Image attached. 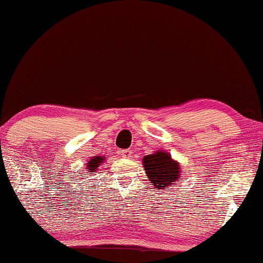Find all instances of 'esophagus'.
I'll list each match as a JSON object with an SVG mask.
<instances>
[{"label":"esophagus","mask_w":263,"mask_h":263,"mask_svg":"<svg viewBox=\"0 0 263 263\" xmlns=\"http://www.w3.org/2000/svg\"><path fill=\"white\" fill-rule=\"evenodd\" d=\"M132 151L130 149H122L121 152H119V155H121L123 158H130L132 157Z\"/></svg>","instance_id":"34e87169"}]
</instances>
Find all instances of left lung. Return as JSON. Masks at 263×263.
Returning a JSON list of instances; mask_svg holds the SVG:
<instances>
[{
  "mask_svg": "<svg viewBox=\"0 0 263 263\" xmlns=\"http://www.w3.org/2000/svg\"><path fill=\"white\" fill-rule=\"evenodd\" d=\"M144 166L146 174L151 180L152 185L157 189L168 190L170 185L179 179L180 166L174 162L168 152L158 151L155 155L144 157Z\"/></svg>",
  "mask_w": 263,
  "mask_h": 263,
  "instance_id": "left-lung-1",
  "label": "left lung"
}]
</instances>
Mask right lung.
I'll return each mask as SVG.
<instances>
[{"mask_svg":"<svg viewBox=\"0 0 263 263\" xmlns=\"http://www.w3.org/2000/svg\"><path fill=\"white\" fill-rule=\"evenodd\" d=\"M102 161H104V159L100 158V157H94V158H91V161H89L87 165L88 170H90V173H94L95 170L98 169V166L101 164Z\"/></svg>","mask_w":263,"mask_h":263,"instance_id":"obj_1","label":"right lung"}]
</instances>
